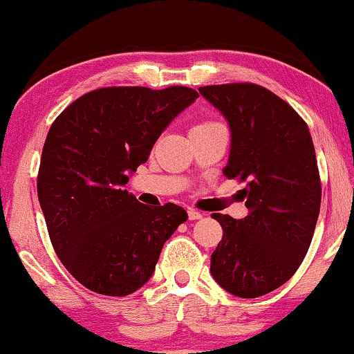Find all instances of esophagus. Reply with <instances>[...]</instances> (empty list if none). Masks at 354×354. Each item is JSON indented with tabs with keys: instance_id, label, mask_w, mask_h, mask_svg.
<instances>
[{
	"instance_id": "34e87169",
	"label": "esophagus",
	"mask_w": 354,
	"mask_h": 354,
	"mask_svg": "<svg viewBox=\"0 0 354 354\" xmlns=\"http://www.w3.org/2000/svg\"><path fill=\"white\" fill-rule=\"evenodd\" d=\"M187 214H189V219H191V221H196V219H201V218H203V212L196 211V209H192V207L189 209Z\"/></svg>"
}]
</instances>
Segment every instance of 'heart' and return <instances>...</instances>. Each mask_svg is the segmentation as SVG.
I'll use <instances>...</instances> for the list:
<instances>
[{"instance_id": "obj_1", "label": "heart", "mask_w": 354, "mask_h": 354, "mask_svg": "<svg viewBox=\"0 0 354 354\" xmlns=\"http://www.w3.org/2000/svg\"><path fill=\"white\" fill-rule=\"evenodd\" d=\"M206 124H212V123H201V124H197V127H206Z\"/></svg>"}]
</instances>
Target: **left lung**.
I'll list each match as a JSON object with an SVG mask.
<instances>
[{"label": "left lung", "instance_id": "8db88e82", "mask_svg": "<svg viewBox=\"0 0 354 354\" xmlns=\"http://www.w3.org/2000/svg\"><path fill=\"white\" fill-rule=\"evenodd\" d=\"M231 130L227 178L246 182L250 214H212L223 239L211 254V275L226 292L254 299L297 272L321 207V180L306 121L277 94L257 84L199 87Z\"/></svg>", "mask_w": 354, "mask_h": 354}]
</instances>
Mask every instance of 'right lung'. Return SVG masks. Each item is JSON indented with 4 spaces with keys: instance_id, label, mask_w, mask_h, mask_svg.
I'll use <instances>...</instances> for the list:
<instances>
[{
    "instance_id": "right-lung-1",
    "label": "right lung",
    "mask_w": 354,
    "mask_h": 354,
    "mask_svg": "<svg viewBox=\"0 0 354 354\" xmlns=\"http://www.w3.org/2000/svg\"><path fill=\"white\" fill-rule=\"evenodd\" d=\"M199 94L191 87H102L67 106L41 151L37 192L57 257L77 282L123 297L153 275L187 212L145 206L124 189L162 131Z\"/></svg>"
}]
</instances>
